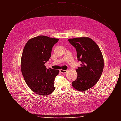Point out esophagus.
Returning a JSON list of instances; mask_svg holds the SVG:
<instances>
[{"label":"esophagus","instance_id":"1","mask_svg":"<svg viewBox=\"0 0 121 121\" xmlns=\"http://www.w3.org/2000/svg\"><path fill=\"white\" fill-rule=\"evenodd\" d=\"M67 71H68L67 70H62V69H60V72L62 73H66L67 72Z\"/></svg>","mask_w":121,"mask_h":121}]
</instances>
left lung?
Masks as SVG:
<instances>
[{
  "mask_svg": "<svg viewBox=\"0 0 121 121\" xmlns=\"http://www.w3.org/2000/svg\"><path fill=\"white\" fill-rule=\"evenodd\" d=\"M68 40L76 48L78 61L82 63L81 66L76 69L78 77L72 82V86L78 91H85L94 86L100 79L104 69L103 56L97 43L89 38Z\"/></svg>",
  "mask_w": 121,
  "mask_h": 121,
  "instance_id": "8db88e82",
  "label": "left lung"
}]
</instances>
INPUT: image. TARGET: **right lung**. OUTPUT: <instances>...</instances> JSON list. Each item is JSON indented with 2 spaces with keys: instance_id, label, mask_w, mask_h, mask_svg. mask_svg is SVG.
<instances>
[{
  "instance_id": "obj_1",
  "label": "right lung",
  "mask_w": 121,
  "mask_h": 121,
  "mask_svg": "<svg viewBox=\"0 0 121 121\" xmlns=\"http://www.w3.org/2000/svg\"><path fill=\"white\" fill-rule=\"evenodd\" d=\"M58 40L41 35L29 39L23 48L22 73L29 87L39 95H48L55 90L54 81L59 70L47 69L44 64L49 60L52 47Z\"/></svg>"
}]
</instances>
